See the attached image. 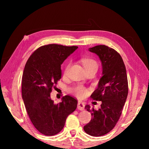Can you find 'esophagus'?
<instances>
[{"label":"esophagus","mask_w":149,"mask_h":149,"mask_svg":"<svg viewBox=\"0 0 149 149\" xmlns=\"http://www.w3.org/2000/svg\"><path fill=\"white\" fill-rule=\"evenodd\" d=\"M85 108V104L81 101H78L77 103V109L79 110H84Z\"/></svg>","instance_id":"1"}]
</instances>
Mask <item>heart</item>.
Returning a JSON list of instances; mask_svg holds the SVG:
<instances>
[{
  "label": "heart",
  "mask_w": 149,
  "mask_h": 149,
  "mask_svg": "<svg viewBox=\"0 0 149 149\" xmlns=\"http://www.w3.org/2000/svg\"><path fill=\"white\" fill-rule=\"evenodd\" d=\"M82 63L84 65L85 70L93 68H98L97 62L93 59L84 58L82 60ZM68 67L69 65H68L66 68H65V71L68 68ZM71 92L78 97H83L87 95V90L81 86H76L72 88L71 89Z\"/></svg>",
  "instance_id": "heart-1"
}]
</instances>
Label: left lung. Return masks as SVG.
Returning a JSON list of instances; mask_svg holds the SVG:
<instances>
[{
  "label": "left lung",
  "mask_w": 149,
  "mask_h": 149,
  "mask_svg": "<svg viewBox=\"0 0 149 149\" xmlns=\"http://www.w3.org/2000/svg\"><path fill=\"white\" fill-rule=\"evenodd\" d=\"M89 50L99 57L102 64V76L91 95L93 100L101 101L102 104L97 110L89 104L85 106L92 118L84 130L87 134L99 137L110 132L119 120L127 97V77L122 58L114 49L97 45Z\"/></svg>",
  "instance_id": "8db88e82"
}]
</instances>
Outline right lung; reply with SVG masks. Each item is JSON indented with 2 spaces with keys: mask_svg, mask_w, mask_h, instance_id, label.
<instances>
[{
  "mask_svg": "<svg viewBox=\"0 0 149 149\" xmlns=\"http://www.w3.org/2000/svg\"><path fill=\"white\" fill-rule=\"evenodd\" d=\"M77 48L56 44L42 46L30 56L25 65L22 99L34 127L45 135L58 133L68 115L77 108V100L69 95L54 104L50 93L61 78V64Z\"/></svg>",
  "mask_w": 149,
  "mask_h": 149,
  "instance_id": "add662e5",
  "label": "right lung"
}]
</instances>
